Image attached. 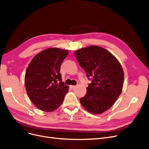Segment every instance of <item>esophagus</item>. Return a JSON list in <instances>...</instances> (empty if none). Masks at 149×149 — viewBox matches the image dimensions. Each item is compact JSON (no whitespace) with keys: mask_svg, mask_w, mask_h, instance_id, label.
<instances>
[{"mask_svg":"<svg viewBox=\"0 0 149 149\" xmlns=\"http://www.w3.org/2000/svg\"><path fill=\"white\" fill-rule=\"evenodd\" d=\"M70 88L71 89H74L76 88V86H74V85H70Z\"/></svg>","mask_w":149,"mask_h":149,"instance_id":"esophagus-1","label":"esophagus"}]
</instances>
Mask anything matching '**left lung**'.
I'll return each instance as SVG.
<instances>
[{
  "instance_id": "1",
  "label": "left lung",
  "mask_w": 149,
  "mask_h": 149,
  "mask_svg": "<svg viewBox=\"0 0 149 149\" xmlns=\"http://www.w3.org/2000/svg\"><path fill=\"white\" fill-rule=\"evenodd\" d=\"M87 77H93L85 97L80 99L88 111L101 114L110 108L121 94L124 74L118 60L107 49L91 46L75 52Z\"/></svg>"
}]
</instances>
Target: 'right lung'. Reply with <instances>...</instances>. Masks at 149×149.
<instances>
[{
	"label": "right lung",
	"mask_w": 149,
	"mask_h": 149,
	"mask_svg": "<svg viewBox=\"0 0 149 149\" xmlns=\"http://www.w3.org/2000/svg\"><path fill=\"white\" fill-rule=\"evenodd\" d=\"M68 50L56 47L36 54L29 63L25 75V87L32 103L45 112L58 108L68 93L60 74L62 61Z\"/></svg>",
	"instance_id": "1"
}]
</instances>
